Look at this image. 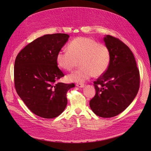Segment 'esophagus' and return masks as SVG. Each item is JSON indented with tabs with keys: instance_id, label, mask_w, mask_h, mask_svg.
Masks as SVG:
<instances>
[{
	"instance_id": "obj_1",
	"label": "esophagus",
	"mask_w": 151,
	"mask_h": 151,
	"mask_svg": "<svg viewBox=\"0 0 151 151\" xmlns=\"http://www.w3.org/2000/svg\"><path fill=\"white\" fill-rule=\"evenodd\" d=\"M76 86L79 87V88H83V87H84V84L83 83H77Z\"/></svg>"
}]
</instances>
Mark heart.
Segmentation results:
<instances>
[{"instance_id":"heart-1","label":"heart","mask_w":151,"mask_h":151,"mask_svg":"<svg viewBox=\"0 0 151 151\" xmlns=\"http://www.w3.org/2000/svg\"><path fill=\"white\" fill-rule=\"evenodd\" d=\"M68 51H59L56 55L58 66L66 71L81 67L68 76L70 81L84 82L92 77L104 75L111 63V53L108 46L89 37H79L71 40Z\"/></svg>"}]
</instances>
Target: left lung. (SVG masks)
Listing matches in <instances>:
<instances>
[{
	"mask_svg": "<svg viewBox=\"0 0 151 151\" xmlns=\"http://www.w3.org/2000/svg\"><path fill=\"white\" fill-rule=\"evenodd\" d=\"M111 53L106 72L93 82L96 93L89 103L96 115L111 117L121 113L136 97L140 84L139 71L129 47L111 35L104 38Z\"/></svg>",
	"mask_w": 151,
	"mask_h": 151,
	"instance_id": "left-lung-1",
	"label": "left lung"
}]
</instances>
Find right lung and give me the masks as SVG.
<instances>
[{
	"mask_svg": "<svg viewBox=\"0 0 151 151\" xmlns=\"http://www.w3.org/2000/svg\"><path fill=\"white\" fill-rule=\"evenodd\" d=\"M68 37L65 34L39 37L24 47L15 59L16 91L31 111L43 118L59 116L67 105L68 91L75 86L58 82L64 74L58 66L56 55Z\"/></svg>",
	"mask_w": 151,
	"mask_h": 151,
	"instance_id": "obj_1",
	"label": "right lung"
}]
</instances>
